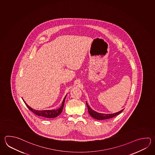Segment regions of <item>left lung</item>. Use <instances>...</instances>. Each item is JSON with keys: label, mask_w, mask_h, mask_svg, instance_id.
I'll list each match as a JSON object with an SVG mask.
<instances>
[{"label": "left lung", "mask_w": 155, "mask_h": 155, "mask_svg": "<svg viewBox=\"0 0 155 155\" xmlns=\"http://www.w3.org/2000/svg\"><path fill=\"white\" fill-rule=\"evenodd\" d=\"M86 103V105H87V108H88V112L89 114H90L92 117H93L94 118L97 119V120H104V119H107L112 118L113 117L123 112V110H124V109H122L118 112L113 113V114H103V113H100L95 112L93 109H91L90 107L88 106L87 102Z\"/></svg>", "instance_id": "left-lung-1"}]
</instances>
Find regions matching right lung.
I'll return each instance as SVG.
<instances>
[{"instance_id": "add662e5", "label": "right lung", "mask_w": 155, "mask_h": 155, "mask_svg": "<svg viewBox=\"0 0 155 155\" xmlns=\"http://www.w3.org/2000/svg\"><path fill=\"white\" fill-rule=\"evenodd\" d=\"M66 96L65 97L64 100L63 101V102L61 104L59 108L58 109H55V110H36L35 109L31 108L30 107L28 106L26 103H25L24 101L25 104L27 106L29 110H30L31 111L32 113H34V114H35L36 115H38L40 117H43V118H55L56 117H57L58 115H59L62 112V110L63 109L64 107V102H65V100ZM24 101V100H23Z\"/></svg>"}]
</instances>
